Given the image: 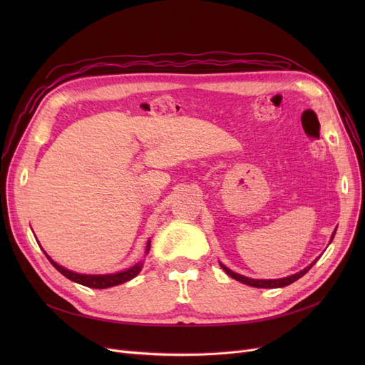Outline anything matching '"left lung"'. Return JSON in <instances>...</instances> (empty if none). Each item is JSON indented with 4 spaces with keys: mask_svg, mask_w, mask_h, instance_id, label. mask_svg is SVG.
<instances>
[{
    "mask_svg": "<svg viewBox=\"0 0 365 365\" xmlns=\"http://www.w3.org/2000/svg\"><path fill=\"white\" fill-rule=\"evenodd\" d=\"M335 233H336V230L334 231V235H332V239H330V242L334 240ZM315 262H317V260H314L311 264H309V267H306V268H304V269H302L300 272H297V274H294V275H289V277L275 279V280H257V279H248V277H245V275H240V274H236L235 271L228 269V268L225 267V264H222V263H220V268H222V269L230 275V277H233L235 280H237V282H240V283H244V284L252 286V288H269V289H272V288H283V286H288V284H291V283L297 282L298 279L303 277V275L314 267Z\"/></svg>",
    "mask_w": 365,
    "mask_h": 365,
    "instance_id": "8db88e82",
    "label": "left lung"
}]
</instances>
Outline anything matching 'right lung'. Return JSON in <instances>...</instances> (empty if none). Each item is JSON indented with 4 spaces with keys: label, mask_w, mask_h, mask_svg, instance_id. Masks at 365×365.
I'll return each mask as SVG.
<instances>
[{
    "label": "right lung",
    "mask_w": 365,
    "mask_h": 365,
    "mask_svg": "<svg viewBox=\"0 0 365 365\" xmlns=\"http://www.w3.org/2000/svg\"><path fill=\"white\" fill-rule=\"evenodd\" d=\"M149 250H150V240L148 242L146 254L149 252ZM43 252H46V251H43ZM46 256H47V259L50 260V263L53 264V267L56 268L62 275H65V277L70 279L71 282H76V283L88 286V288H94V289H105V288H111V286H117V284L125 283V282H128L130 279H134L135 275H138V272L143 268V262H138L132 268H129L126 271H121V272H115V274H103V275L79 274V272H73V271H70L67 268L61 267V264H58L56 262L51 260V257L48 256L47 252H46Z\"/></svg>",
    "instance_id": "add662e5"
}]
</instances>
